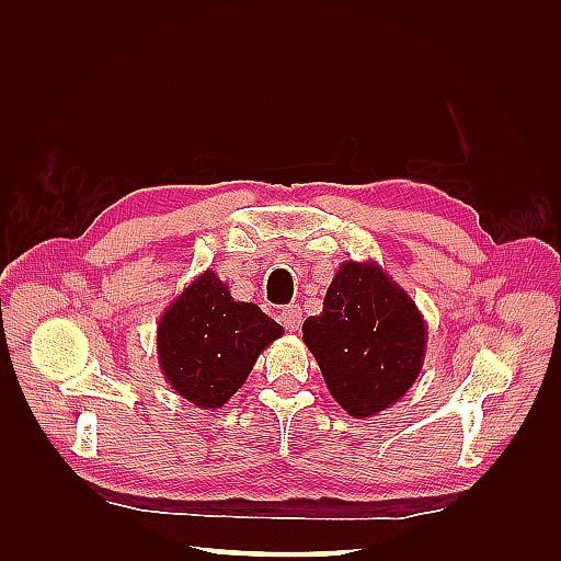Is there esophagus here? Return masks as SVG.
<instances>
[{
  "label": "esophagus",
  "mask_w": 561,
  "mask_h": 561,
  "mask_svg": "<svg viewBox=\"0 0 561 561\" xmlns=\"http://www.w3.org/2000/svg\"><path fill=\"white\" fill-rule=\"evenodd\" d=\"M280 322H283V328L287 330V332H295V330H299V322H301V309L297 307V304H290V307H285L283 311H280Z\"/></svg>",
  "instance_id": "1"
}]
</instances>
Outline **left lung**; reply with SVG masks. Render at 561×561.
<instances>
[{
  "instance_id": "left-lung-1",
  "label": "left lung",
  "mask_w": 561,
  "mask_h": 561,
  "mask_svg": "<svg viewBox=\"0 0 561 561\" xmlns=\"http://www.w3.org/2000/svg\"><path fill=\"white\" fill-rule=\"evenodd\" d=\"M426 320L379 262H344L322 313L301 325L330 396L355 419L377 416L419 379L426 358Z\"/></svg>"
}]
</instances>
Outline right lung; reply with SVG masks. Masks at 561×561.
Returning <instances> with one entry per match:
<instances>
[{
    "label": "right lung",
    "mask_w": 561,
    "mask_h": 561,
    "mask_svg": "<svg viewBox=\"0 0 561 561\" xmlns=\"http://www.w3.org/2000/svg\"><path fill=\"white\" fill-rule=\"evenodd\" d=\"M283 332L257 304L236 301L229 285L206 268L159 320V365L180 398L213 412L245 383L260 353Z\"/></svg>",
    "instance_id": "1"
}]
</instances>
